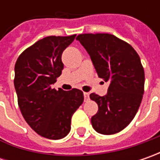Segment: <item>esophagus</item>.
I'll use <instances>...</instances> for the list:
<instances>
[{"mask_svg":"<svg viewBox=\"0 0 160 160\" xmlns=\"http://www.w3.org/2000/svg\"><path fill=\"white\" fill-rule=\"evenodd\" d=\"M83 96H84V101H88L89 100V92H83Z\"/></svg>","mask_w":160,"mask_h":160,"instance_id":"34e87169","label":"esophagus"}]
</instances>
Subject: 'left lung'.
Listing matches in <instances>:
<instances>
[{"label":"left lung","mask_w":160,"mask_h":160,"mask_svg":"<svg viewBox=\"0 0 160 160\" xmlns=\"http://www.w3.org/2000/svg\"><path fill=\"white\" fill-rule=\"evenodd\" d=\"M77 40L89 53L99 77L110 81L107 95L90 94L98 104L92 126L102 134L117 133L131 123L142 100L144 69L138 53L110 34H81Z\"/></svg>","instance_id":"obj_1"}]
</instances>
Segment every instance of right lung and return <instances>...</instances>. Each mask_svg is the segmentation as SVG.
I'll return each mask as SVG.
<instances>
[{
	"label": "right lung",
	"mask_w": 160,
	"mask_h": 160,
	"mask_svg": "<svg viewBox=\"0 0 160 160\" xmlns=\"http://www.w3.org/2000/svg\"><path fill=\"white\" fill-rule=\"evenodd\" d=\"M76 35L44 37L26 49L15 64L14 86L22 116L34 132L47 139L68 135L72 116L83 102L81 90L52 88L64 68L62 52Z\"/></svg>",
	"instance_id": "1"
}]
</instances>
